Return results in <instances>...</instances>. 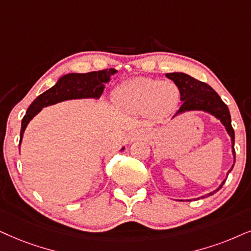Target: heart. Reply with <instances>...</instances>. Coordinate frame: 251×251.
Listing matches in <instances>:
<instances>
[{
  "label": "heart",
  "mask_w": 251,
  "mask_h": 251,
  "mask_svg": "<svg viewBox=\"0 0 251 251\" xmlns=\"http://www.w3.org/2000/svg\"><path fill=\"white\" fill-rule=\"evenodd\" d=\"M179 89L173 81L134 78L119 88L117 102L131 112H147L154 119L170 115L179 102Z\"/></svg>",
  "instance_id": "b5f03b06"
}]
</instances>
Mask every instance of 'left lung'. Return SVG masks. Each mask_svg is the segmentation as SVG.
<instances>
[{"label": "left lung", "mask_w": 251, "mask_h": 251, "mask_svg": "<svg viewBox=\"0 0 251 251\" xmlns=\"http://www.w3.org/2000/svg\"><path fill=\"white\" fill-rule=\"evenodd\" d=\"M168 78H170L171 81H174L176 83L177 87L179 89L180 94V100H182V105L175 115L173 116L176 117L182 113L189 112V111H204L212 115L215 118L220 120V123L223 124L226 128L228 135L230 136L231 141V153H233L234 157V163H235V149H234V142H235V134H234V129L231 127V118L228 106L223 102L220 96L215 93V90L212 87H210L207 83L201 82L196 78H193L192 76H190L185 73H168L166 74ZM234 163L229 170H228L227 175L230 173L231 169L234 168ZM227 179V178H226ZM226 179L219 185L218 189H215L214 191H212L207 195L199 197L197 199L205 198V197H210L219 191L223 185L226 182ZM191 201V199H189Z\"/></svg>", "instance_id": "obj_1"}]
</instances>
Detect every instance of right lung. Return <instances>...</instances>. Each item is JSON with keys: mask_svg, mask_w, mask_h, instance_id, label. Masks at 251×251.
<instances>
[{"mask_svg": "<svg viewBox=\"0 0 251 251\" xmlns=\"http://www.w3.org/2000/svg\"><path fill=\"white\" fill-rule=\"evenodd\" d=\"M116 73V69L111 68L98 72L85 73V74L71 73V74L61 76L52 88L39 95L28 106L26 115L22 119L20 146L27 124L33 119L34 116L38 115L43 110V107L68 100H82V98L98 100L102 96L105 84L107 82H110L111 76L115 75ZM124 149H125V147H123L120 151H124Z\"/></svg>", "mask_w": 251, "mask_h": 251, "instance_id": "right-lung-1", "label": "right lung"}]
</instances>
